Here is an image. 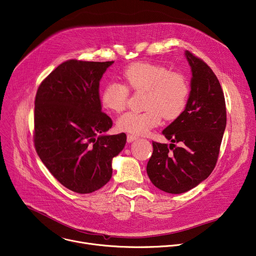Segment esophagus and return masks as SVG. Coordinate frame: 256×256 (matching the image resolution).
Here are the masks:
<instances>
[{"label":"esophagus","instance_id":"1","mask_svg":"<svg viewBox=\"0 0 256 256\" xmlns=\"http://www.w3.org/2000/svg\"><path fill=\"white\" fill-rule=\"evenodd\" d=\"M136 138H138V136H134V134H128L126 136V140H128V143H130V142L136 140Z\"/></svg>","mask_w":256,"mask_h":256}]
</instances>
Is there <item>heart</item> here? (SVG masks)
I'll return each instance as SVG.
<instances>
[{
	"instance_id": "heart-1",
	"label": "heart",
	"mask_w": 256,
	"mask_h": 256,
	"mask_svg": "<svg viewBox=\"0 0 256 256\" xmlns=\"http://www.w3.org/2000/svg\"><path fill=\"white\" fill-rule=\"evenodd\" d=\"M124 84L109 82L102 90L103 106L114 113L122 112L130 100V90L145 94L143 112H126L118 120L122 132L145 134L157 126L161 118L166 122L178 120L184 112L190 96V84L182 72L150 62H134L122 72Z\"/></svg>"
}]
</instances>
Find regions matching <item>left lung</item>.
<instances>
[{
	"label": "left lung",
	"mask_w": 256,
	"mask_h": 256,
	"mask_svg": "<svg viewBox=\"0 0 256 256\" xmlns=\"http://www.w3.org/2000/svg\"><path fill=\"white\" fill-rule=\"evenodd\" d=\"M186 57L193 76L187 108L162 132L172 144L153 141L147 164L152 184L172 194L193 189L212 172L226 124L224 96L216 76L190 51Z\"/></svg>",
	"instance_id": "left-lung-1"
}]
</instances>
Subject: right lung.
Segmentation results:
<instances>
[{
    "instance_id": "1",
    "label": "right lung",
    "mask_w": 256,
    "mask_h": 256,
    "mask_svg": "<svg viewBox=\"0 0 256 256\" xmlns=\"http://www.w3.org/2000/svg\"><path fill=\"white\" fill-rule=\"evenodd\" d=\"M112 63L67 60L40 82L36 95V151L52 176L76 193L106 184L112 158L126 142L124 132L103 134L112 120L101 110L99 82Z\"/></svg>"
}]
</instances>
